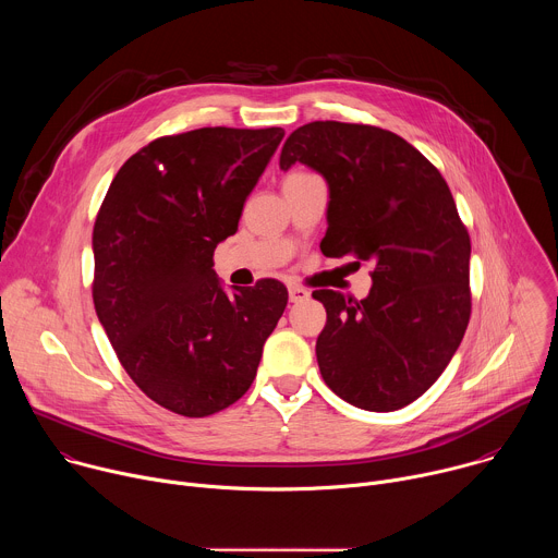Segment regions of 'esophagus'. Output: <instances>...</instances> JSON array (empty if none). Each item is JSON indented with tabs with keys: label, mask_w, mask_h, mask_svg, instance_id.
Returning <instances> with one entry per match:
<instances>
[{
	"label": "esophagus",
	"mask_w": 558,
	"mask_h": 558,
	"mask_svg": "<svg viewBox=\"0 0 558 558\" xmlns=\"http://www.w3.org/2000/svg\"><path fill=\"white\" fill-rule=\"evenodd\" d=\"M289 300H291V302H304V300H308V291H306L304 287L291 284V287H289Z\"/></svg>",
	"instance_id": "esophagus-1"
}]
</instances>
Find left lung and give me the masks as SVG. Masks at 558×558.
Segmentation results:
<instances>
[{
	"label": "left lung",
	"mask_w": 558,
	"mask_h": 558,
	"mask_svg": "<svg viewBox=\"0 0 558 558\" xmlns=\"http://www.w3.org/2000/svg\"><path fill=\"white\" fill-rule=\"evenodd\" d=\"M298 161L329 183L323 254L373 269L364 300L313 291L327 308L317 366L357 409L409 407L452 360L472 308L470 235L448 183L409 141L362 123L298 128L280 168Z\"/></svg>",
	"instance_id": "obj_1"
}]
</instances>
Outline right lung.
Here are the masks:
<instances>
[{"mask_svg": "<svg viewBox=\"0 0 558 558\" xmlns=\"http://www.w3.org/2000/svg\"><path fill=\"white\" fill-rule=\"evenodd\" d=\"M282 136L201 128L156 138L123 163L97 214L99 323L132 381L177 415L241 400L287 306L274 278L227 293L211 269Z\"/></svg>", "mask_w": 558, "mask_h": 558, "instance_id": "1", "label": "right lung"}]
</instances>
